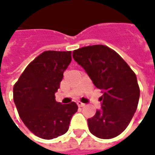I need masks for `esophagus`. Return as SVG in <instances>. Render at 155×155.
Returning <instances> with one entry per match:
<instances>
[{
  "mask_svg": "<svg viewBox=\"0 0 155 155\" xmlns=\"http://www.w3.org/2000/svg\"><path fill=\"white\" fill-rule=\"evenodd\" d=\"M77 105L79 107H84L85 106V104H83V103H82V102H81V101H79V102H77Z\"/></svg>",
  "mask_w": 155,
  "mask_h": 155,
  "instance_id": "obj_1",
  "label": "esophagus"
}]
</instances>
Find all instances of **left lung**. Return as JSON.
<instances>
[{"label":"left lung","instance_id":"8db88e82","mask_svg":"<svg viewBox=\"0 0 155 155\" xmlns=\"http://www.w3.org/2000/svg\"><path fill=\"white\" fill-rule=\"evenodd\" d=\"M72 56L104 93L99 98L102 110L88 119L89 131L100 139L119 136L138 105L140 87L135 72L118 53L105 45L84 47L74 50Z\"/></svg>","mask_w":155,"mask_h":155}]
</instances>
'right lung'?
Here are the masks:
<instances>
[{"label": "right lung", "instance_id": "add662e5", "mask_svg": "<svg viewBox=\"0 0 155 155\" xmlns=\"http://www.w3.org/2000/svg\"><path fill=\"white\" fill-rule=\"evenodd\" d=\"M71 61V51H43L28 64L14 85L19 117L38 137L51 140L65 134L77 112L74 102L61 104L55 99Z\"/></svg>", "mask_w": 155, "mask_h": 155}]
</instances>
